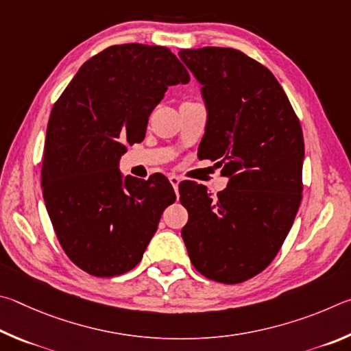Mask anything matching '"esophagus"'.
<instances>
[{"label": "esophagus", "instance_id": "obj_1", "mask_svg": "<svg viewBox=\"0 0 351 351\" xmlns=\"http://www.w3.org/2000/svg\"><path fill=\"white\" fill-rule=\"evenodd\" d=\"M169 182H171L172 188H174L176 194H179V183H180V179H179V177H177V176H169Z\"/></svg>", "mask_w": 351, "mask_h": 351}]
</instances>
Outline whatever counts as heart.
<instances>
[{
    "instance_id": "heart-1",
    "label": "heart",
    "mask_w": 351,
    "mask_h": 351,
    "mask_svg": "<svg viewBox=\"0 0 351 351\" xmlns=\"http://www.w3.org/2000/svg\"><path fill=\"white\" fill-rule=\"evenodd\" d=\"M185 103H189V101H185Z\"/></svg>"
}]
</instances>
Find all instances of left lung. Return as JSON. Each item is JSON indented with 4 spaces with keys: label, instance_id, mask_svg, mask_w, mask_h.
<instances>
[{
    "label": "left lung",
    "instance_id": "obj_1",
    "mask_svg": "<svg viewBox=\"0 0 351 351\" xmlns=\"http://www.w3.org/2000/svg\"><path fill=\"white\" fill-rule=\"evenodd\" d=\"M202 84L208 120L202 158L217 160L228 186L214 195L179 185L188 210L182 237L194 268L220 284H241L273 262L302 200L304 135L278 80L231 47L180 49Z\"/></svg>",
    "mask_w": 351,
    "mask_h": 351
}]
</instances>
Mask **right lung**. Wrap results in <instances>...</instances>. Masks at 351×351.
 <instances>
[{"mask_svg":"<svg viewBox=\"0 0 351 351\" xmlns=\"http://www.w3.org/2000/svg\"><path fill=\"white\" fill-rule=\"evenodd\" d=\"M189 73L168 47L109 46L80 67L55 101L41 186L61 248L97 278L128 273L143 257L176 193L163 174L121 177L120 157L145 138L168 86Z\"/></svg>","mask_w":351,"mask_h":351,"instance_id":"right-lung-1","label":"right lung"}]
</instances>
